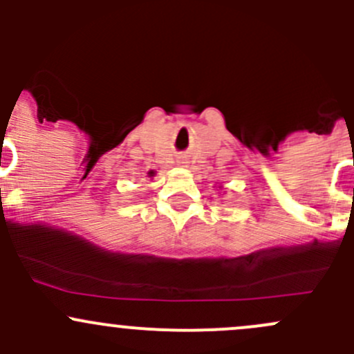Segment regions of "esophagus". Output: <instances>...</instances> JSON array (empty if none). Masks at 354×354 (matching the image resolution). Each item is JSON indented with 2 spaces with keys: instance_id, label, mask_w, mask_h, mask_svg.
<instances>
[{
  "instance_id": "1",
  "label": "esophagus",
  "mask_w": 354,
  "mask_h": 354,
  "mask_svg": "<svg viewBox=\"0 0 354 354\" xmlns=\"http://www.w3.org/2000/svg\"><path fill=\"white\" fill-rule=\"evenodd\" d=\"M181 164H183V162H181Z\"/></svg>"
}]
</instances>
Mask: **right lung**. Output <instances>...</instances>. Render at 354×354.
Wrapping results in <instances>:
<instances>
[{"instance_id": "1", "label": "right lung", "mask_w": 354, "mask_h": 354, "mask_svg": "<svg viewBox=\"0 0 354 354\" xmlns=\"http://www.w3.org/2000/svg\"><path fill=\"white\" fill-rule=\"evenodd\" d=\"M149 174H154V173H149Z\"/></svg>"}]
</instances>
